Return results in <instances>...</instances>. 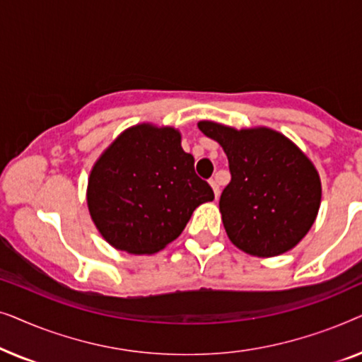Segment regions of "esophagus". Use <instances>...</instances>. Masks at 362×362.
Instances as JSON below:
<instances>
[{"label": "esophagus", "mask_w": 362, "mask_h": 362, "mask_svg": "<svg viewBox=\"0 0 362 362\" xmlns=\"http://www.w3.org/2000/svg\"><path fill=\"white\" fill-rule=\"evenodd\" d=\"M209 185H211V187H212V191H214V194H216V197L219 196V192H221V189H219V182H217V180L216 177H212V180L209 181Z\"/></svg>", "instance_id": "esophagus-1"}]
</instances>
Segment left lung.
I'll list each match as a JSON object with an SVG mask.
<instances>
[{
    "label": "left lung",
    "mask_w": 362,
    "mask_h": 362,
    "mask_svg": "<svg viewBox=\"0 0 362 362\" xmlns=\"http://www.w3.org/2000/svg\"><path fill=\"white\" fill-rule=\"evenodd\" d=\"M197 127L229 160L232 177L219 211L232 244L255 257H276L298 245L321 204V180L310 158L267 127L237 130L211 120Z\"/></svg>",
    "instance_id": "obj_1"
}]
</instances>
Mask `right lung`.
I'll return each mask as SVG.
<instances>
[{
	"instance_id": "obj_1",
	"label": "right lung",
	"mask_w": 362,
	"mask_h": 362,
	"mask_svg": "<svg viewBox=\"0 0 362 362\" xmlns=\"http://www.w3.org/2000/svg\"><path fill=\"white\" fill-rule=\"evenodd\" d=\"M214 192L194 173V158L175 127L138 123L122 132L93 163L87 207L97 230L117 250L151 255L185 230Z\"/></svg>"
}]
</instances>
